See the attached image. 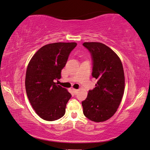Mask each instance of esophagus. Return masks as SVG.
Here are the masks:
<instances>
[{
	"label": "esophagus",
	"mask_w": 150,
	"mask_h": 150,
	"mask_svg": "<svg viewBox=\"0 0 150 150\" xmlns=\"http://www.w3.org/2000/svg\"><path fill=\"white\" fill-rule=\"evenodd\" d=\"M72 91H73V93H74V94H76L78 92V89H72Z\"/></svg>",
	"instance_id": "1"
}]
</instances>
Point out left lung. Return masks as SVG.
Masks as SVG:
<instances>
[{
	"label": "left lung",
	"instance_id": "1",
	"mask_svg": "<svg viewBox=\"0 0 150 150\" xmlns=\"http://www.w3.org/2000/svg\"><path fill=\"white\" fill-rule=\"evenodd\" d=\"M93 62L92 76L98 80L82 102L83 114L89 120L101 122L117 110L124 92L125 78L120 59L113 50L100 42H85Z\"/></svg>",
	"mask_w": 150,
	"mask_h": 150
}]
</instances>
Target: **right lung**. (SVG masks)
Here are the masks:
<instances>
[{"mask_svg":"<svg viewBox=\"0 0 150 150\" xmlns=\"http://www.w3.org/2000/svg\"><path fill=\"white\" fill-rule=\"evenodd\" d=\"M75 42H58L39 49L28 63L25 87L28 98L36 113L43 120L54 121L64 115L71 95L57 85L69 55L76 46Z\"/></svg>","mask_w":150,"mask_h":150,"instance_id":"obj_1","label":"right lung"}]
</instances>
